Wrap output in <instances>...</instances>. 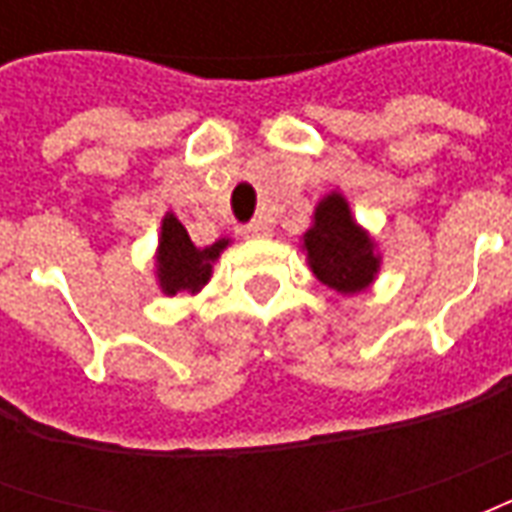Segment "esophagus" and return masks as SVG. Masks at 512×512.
Segmentation results:
<instances>
[{
    "label": "esophagus",
    "instance_id": "obj_1",
    "mask_svg": "<svg viewBox=\"0 0 512 512\" xmlns=\"http://www.w3.org/2000/svg\"><path fill=\"white\" fill-rule=\"evenodd\" d=\"M241 235H244V238H266L268 224H263V222L246 224V227H241Z\"/></svg>",
    "mask_w": 512,
    "mask_h": 512
}]
</instances>
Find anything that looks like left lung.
<instances>
[{
    "mask_svg": "<svg viewBox=\"0 0 512 512\" xmlns=\"http://www.w3.org/2000/svg\"><path fill=\"white\" fill-rule=\"evenodd\" d=\"M301 249L307 252L312 274L343 296L367 290L381 271L373 235L356 222L340 191H329L315 205L310 230L301 235Z\"/></svg>",
    "mask_w": 512,
    "mask_h": 512,
    "instance_id": "left-lung-1",
    "label": "left lung"
}]
</instances>
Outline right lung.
Wrapping results in <instances>:
<instances>
[{
  "mask_svg": "<svg viewBox=\"0 0 512 512\" xmlns=\"http://www.w3.org/2000/svg\"><path fill=\"white\" fill-rule=\"evenodd\" d=\"M230 238H219L211 246H194L186 227L175 213H164L156 246V279L164 296L178 293H200L213 274V263L219 260Z\"/></svg>",
  "mask_w": 512,
  "mask_h": 512,
  "instance_id": "obj_1",
  "label": "right lung"
}]
</instances>
